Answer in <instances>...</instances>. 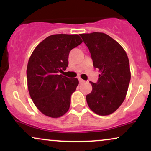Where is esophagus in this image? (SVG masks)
<instances>
[{"label":"esophagus","mask_w":151,"mask_h":151,"mask_svg":"<svg viewBox=\"0 0 151 151\" xmlns=\"http://www.w3.org/2000/svg\"><path fill=\"white\" fill-rule=\"evenodd\" d=\"M79 83H80V84H82V83H84V82H85V81L83 80V79H80V78H79Z\"/></svg>","instance_id":"34e87169"}]
</instances>
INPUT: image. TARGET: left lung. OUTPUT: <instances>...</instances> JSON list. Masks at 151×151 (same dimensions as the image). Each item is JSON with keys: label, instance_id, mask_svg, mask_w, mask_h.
Here are the masks:
<instances>
[{"label": "left lung", "instance_id": "obj_1", "mask_svg": "<svg viewBox=\"0 0 151 151\" xmlns=\"http://www.w3.org/2000/svg\"><path fill=\"white\" fill-rule=\"evenodd\" d=\"M79 35L87 46L94 68L100 72L96 83L90 81L88 106L100 116L114 113L124 102L131 80L129 60L121 45L108 35L91 32Z\"/></svg>", "mask_w": 151, "mask_h": 151}]
</instances>
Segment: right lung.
<instances>
[{
	"label": "right lung",
	"mask_w": 151,
	"mask_h": 151,
	"mask_svg": "<svg viewBox=\"0 0 151 151\" xmlns=\"http://www.w3.org/2000/svg\"><path fill=\"white\" fill-rule=\"evenodd\" d=\"M81 42L78 35H52L36 47L29 59V93L36 107L47 116L59 118L70 109L71 95L75 91L79 81L60 72L68 67L71 50Z\"/></svg>",
	"instance_id": "1"
}]
</instances>
